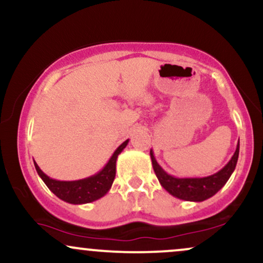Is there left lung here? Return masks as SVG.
<instances>
[{
    "label": "left lung",
    "mask_w": 263,
    "mask_h": 263,
    "mask_svg": "<svg viewBox=\"0 0 263 263\" xmlns=\"http://www.w3.org/2000/svg\"><path fill=\"white\" fill-rule=\"evenodd\" d=\"M238 152H240V141H238L234 156L231 157L228 164L215 174L203 178H177L171 176L156 161L152 149L149 155L153 170L159 183L171 195L186 201H204L215 195L231 177L232 172L236 167Z\"/></svg>",
    "instance_id": "obj_1"
}]
</instances>
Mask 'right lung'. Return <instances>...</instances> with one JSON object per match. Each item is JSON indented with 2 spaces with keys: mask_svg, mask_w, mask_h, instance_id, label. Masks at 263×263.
<instances>
[{
  "mask_svg": "<svg viewBox=\"0 0 263 263\" xmlns=\"http://www.w3.org/2000/svg\"><path fill=\"white\" fill-rule=\"evenodd\" d=\"M127 143L128 140H126L121 146L117 147V149L115 151L114 155L111 156V158L108 159V162L100 172H98V173L93 174L91 177L84 178V179L70 180V182L57 180L43 173L35 162L34 167L37 170L38 176L42 178L45 185L59 199H62V200L69 204L91 203V201H95L104 197L110 190L114 183L115 176H116L117 157L122 152L123 148L127 146Z\"/></svg>",
  "mask_w": 263,
  "mask_h": 263,
  "instance_id": "add662e5",
  "label": "right lung"
}]
</instances>
